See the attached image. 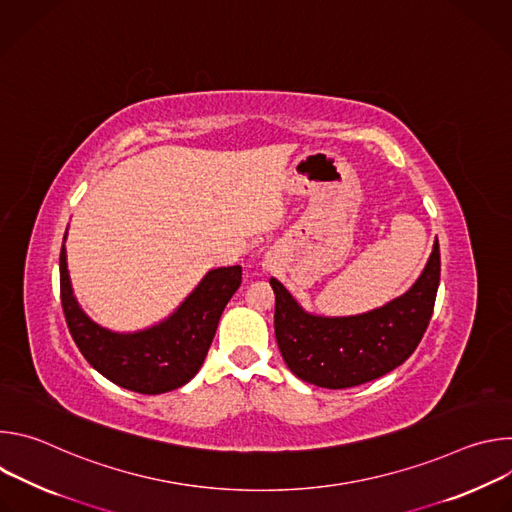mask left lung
I'll return each mask as SVG.
<instances>
[{"mask_svg": "<svg viewBox=\"0 0 512 512\" xmlns=\"http://www.w3.org/2000/svg\"><path fill=\"white\" fill-rule=\"evenodd\" d=\"M440 245L409 291L367 314L326 318L308 314L271 277L275 338L298 379L324 389H348L375 381L403 364L421 342L440 285Z\"/></svg>", "mask_w": 512, "mask_h": 512, "instance_id": "1", "label": "left lung"}]
</instances>
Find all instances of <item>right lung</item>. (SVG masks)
<instances>
[{
    "instance_id": "obj_1",
    "label": "right lung",
    "mask_w": 512,
    "mask_h": 512,
    "mask_svg": "<svg viewBox=\"0 0 512 512\" xmlns=\"http://www.w3.org/2000/svg\"><path fill=\"white\" fill-rule=\"evenodd\" d=\"M241 277V265L210 269L164 322L121 334L99 326L83 312L72 294L64 245L60 249V300L72 340L105 379L143 395L178 389L200 371L218 320L239 289Z\"/></svg>"
}]
</instances>
